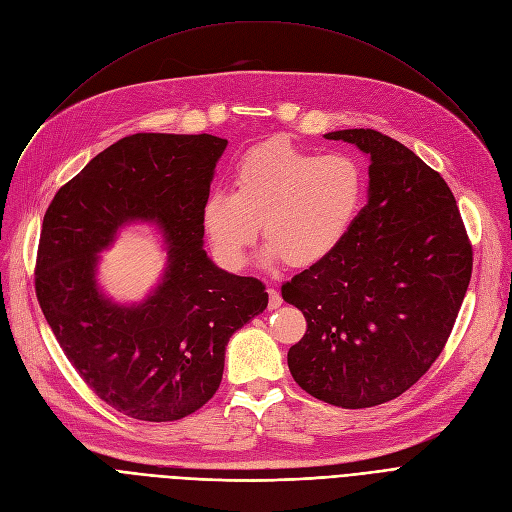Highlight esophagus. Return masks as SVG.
Segmentation results:
<instances>
[{"label":"esophagus","mask_w":512,"mask_h":512,"mask_svg":"<svg viewBox=\"0 0 512 512\" xmlns=\"http://www.w3.org/2000/svg\"><path fill=\"white\" fill-rule=\"evenodd\" d=\"M267 294H270V301H267V307H270L272 311H274V309H278V307L282 305V297H280V292H278L276 288H267Z\"/></svg>","instance_id":"obj_1"}]
</instances>
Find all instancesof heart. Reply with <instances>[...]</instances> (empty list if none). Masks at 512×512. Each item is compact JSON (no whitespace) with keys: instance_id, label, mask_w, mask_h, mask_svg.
<instances>
[{"instance_id":"heart-1","label":"heart","mask_w":512,"mask_h":512,"mask_svg":"<svg viewBox=\"0 0 512 512\" xmlns=\"http://www.w3.org/2000/svg\"><path fill=\"white\" fill-rule=\"evenodd\" d=\"M365 197V174L346 153H311L284 141L253 147L234 168L232 193L213 191L203 226L215 253L240 267L261 236L267 255L288 267L326 259L351 230Z\"/></svg>"}]
</instances>
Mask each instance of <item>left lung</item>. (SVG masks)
I'll return each instance as SVG.
<instances>
[{"mask_svg":"<svg viewBox=\"0 0 512 512\" xmlns=\"http://www.w3.org/2000/svg\"><path fill=\"white\" fill-rule=\"evenodd\" d=\"M324 137L371 157L369 199L326 259L282 284L307 319L288 369L328 405L367 409L407 392L440 357L473 249L448 184L409 147L373 128Z\"/></svg>","mask_w":512,"mask_h":512,"instance_id":"8db88e82","label":"left lung"}]
</instances>
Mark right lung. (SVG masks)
<instances>
[{"label": "right lung", "mask_w": 512, "mask_h": 512, "mask_svg": "<svg viewBox=\"0 0 512 512\" xmlns=\"http://www.w3.org/2000/svg\"><path fill=\"white\" fill-rule=\"evenodd\" d=\"M228 141L139 132L101 151L49 203L35 265L47 324L85 384L116 411L176 421L220 388L230 336L263 313L265 284L215 267L203 203ZM132 219H155L171 247L162 284L116 306L94 284L96 253Z\"/></svg>", "instance_id": "add662e5"}]
</instances>
